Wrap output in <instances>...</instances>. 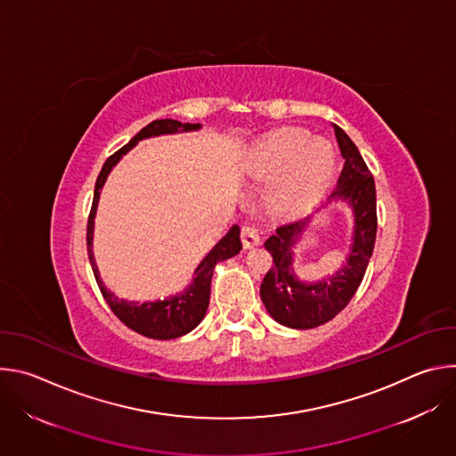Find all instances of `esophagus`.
I'll return each instance as SVG.
<instances>
[{"instance_id":"esophagus-1","label":"esophagus","mask_w":456,"mask_h":456,"mask_svg":"<svg viewBox=\"0 0 456 456\" xmlns=\"http://www.w3.org/2000/svg\"><path fill=\"white\" fill-rule=\"evenodd\" d=\"M241 241L245 248H252L259 245V232L254 225H243L241 227Z\"/></svg>"}]
</instances>
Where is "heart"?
Instances as JSON below:
<instances>
[{"label":"heart","mask_w":456,"mask_h":456,"mask_svg":"<svg viewBox=\"0 0 456 456\" xmlns=\"http://www.w3.org/2000/svg\"><path fill=\"white\" fill-rule=\"evenodd\" d=\"M336 153L329 141L312 139L305 129L285 127L259 142L248 160L256 176H274L281 170L271 191V206L278 211L305 204L334 169Z\"/></svg>","instance_id":"obj_1"}]
</instances>
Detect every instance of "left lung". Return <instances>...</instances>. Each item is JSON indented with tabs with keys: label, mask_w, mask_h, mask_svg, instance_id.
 <instances>
[{
	"label": "left lung",
	"mask_w": 456,
	"mask_h": 456,
	"mask_svg": "<svg viewBox=\"0 0 456 456\" xmlns=\"http://www.w3.org/2000/svg\"><path fill=\"white\" fill-rule=\"evenodd\" d=\"M334 132L345 166L330 200H341L352 209V245L346 264L334 276L310 283L294 274V247L308 229L310 218L280 225L265 241L274 267L264 278L259 296L271 317L289 329L308 330L334 319L357 292L375 245L377 202L373 176L357 146L338 124H334Z\"/></svg>",
	"instance_id": "obj_1"
}]
</instances>
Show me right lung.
I'll return each instance as SVG.
<instances>
[{
    "label": "right lung",
    "instance_id": "add662e5",
    "mask_svg": "<svg viewBox=\"0 0 456 456\" xmlns=\"http://www.w3.org/2000/svg\"><path fill=\"white\" fill-rule=\"evenodd\" d=\"M192 129H200V124H189V122H178L173 118H160L150 122L146 127H142L141 132L129 141L126 146H122L118 151H115L102 166L97 182H95V191H94V202H92V211L88 216V225H86V245H88V257L92 264V271L95 276V281L102 292V297L113 310V314L126 324L127 329L135 330L141 336L151 338V339H175L180 336H185L192 329H197L200 321L204 319L208 306H209V296H211V278L216 264L224 262V259H229L236 256L241 250V241H240V227L232 225L229 232L209 250V254L202 259L200 265L194 271V280L192 283L176 296H171L162 301H146V303H137V301H126L118 299L113 292H110L97 271L95 265V257H94V248H92V240H94V220L97 213V204L101 197V189L113 169V166L126 155L129 150H132L139 141L150 139V137H159V135H169V134H178V132H192Z\"/></svg>",
    "mask_w": 456,
    "mask_h": 456
}]
</instances>
